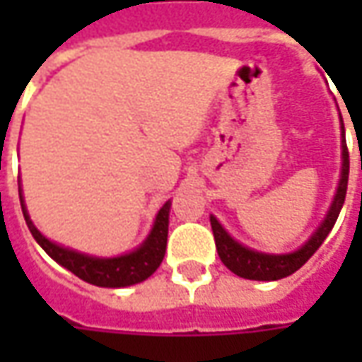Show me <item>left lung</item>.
Returning a JSON list of instances; mask_svg holds the SVG:
<instances>
[{
    "instance_id": "left-lung-1",
    "label": "left lung",
    "mask_w": 362,
    "mask_h": 362,
    "mask_svg": "<svg viewBox=\"0 0 362 362\" xmlns=\"http://www.w3.org/2000/svg\"><path fill=\"white\" fill-rule=\"evenodd\" d=\"M344 131V127H342ZM346 185H349V148L346 143H342V171H341V183L337 189L334 202L330 205L327 219L322 221V226L314 231V235L300 247L298 252L286 254V256H270V254H259L254 250L243 247L242 243L231 240L228 231L219 226L216 217H211V230H214V238H216V247L219 259L230 268L233 274H238L240 278H247V280H280L290 274L300 270L313 254L327 240V235L332 230L337 217L341 214L342 203L346 197Z\"/></svg>"
}]
</instances>
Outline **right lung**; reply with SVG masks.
<instances>
[{
	"label": "right lung",
	"mask_w": 362,
	"mask_h": 362,
	"mask_svg": "<svg viewBox=\"0 0 362 362\" xmlns=\"http://www.w3.org/2000/svg\"><path fill=\"white\" fill-rule=\"evenodd\" d=\"M20 203L25 223L32 231L34 240L48 254L52 259H56L60 266L72 274H76L80 280L88 282L94 286H103V288H122V286L139 284L146 280L153 272L157 270L165 257V250H167V233H169V207L171 203H165L160 207L159 216L155 219V226L151 235L146 238V242L134 250L132 254L120 257H92L86 254H78L74 250H68L62 245H56L49 240H46L40 231L35 230L32 219L25 211V205L21 199Z\"/></svg>",
	"instance_id": "right-lung-1"
}]
</instances>
